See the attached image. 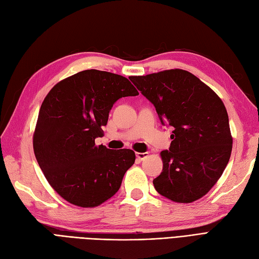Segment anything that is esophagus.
I'll list each match as a JSON object with an SVG mask.
<instances>
[{
	"label": "esophagus",
	"mask_w": 259,
	"mask_h": 259,
	"mask_svg": "<svg viewBox=\"0 0 259 259\" xmlns=\"http://www.w3.org/2000/svg\"><path fill=\"white\" fill-rule=\"evenodd\" d=\"M147 156H148V153L147 152H136V157L139 160H144Z\"/></svg>",
	"instance_id": "esophagus-1"
}]
</instances>
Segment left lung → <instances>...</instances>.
Instances as JSON below:
<instances>
[{
    "label": "left lung",
    "instance_id": "1",
    "mask_svg": "<svg viewBox=\"0 0 259 259\" xmlns=\"http://www.w3.org/2000/svg\"><path fill=\"white\" fill-rule=\"evenodd\" d=\"M130 79L155 106L161 123L174 128L170 149L160 152L163 169L153 180L156 191L181 204L205 196L222 176L232 151L222 100L184 69H165Z\"/></svg>",
    "mask_w": 259,
    "mask_h": 259
}]
</instances>
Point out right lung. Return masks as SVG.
Wrapping results in <instances>:
<instances>
[{
    "instance_id": "1",
    "label": "right lung",
    "mask_w": 259,
    "mask_h": 259,
    "mask_svg": "<svg viewBox=\"0 0 259 259\" xmlns=\"http://www.w3.org/2000/svg\"><path fill=\"white\" fill-rule=\"evenodd\" d=\"M137 95L126 77L86 69L62 79L46 96L33 151L49 184L69 204L94 208L118 191L135 152L97 146L95 139L103 134L114 102Z\"/></svg>"
}]
</instances>
